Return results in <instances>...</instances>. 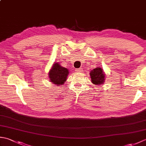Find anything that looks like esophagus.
Returning <instances> with one entry per match:
<instances>
[{"label":"esophagus","instance_id":"esophagus-1","mask_svg":"<svg viewBox=\"0 0 146 146\" xmlns=\"http://www.w3.org/2000/svg\"><path fill=\"white\" fill-rule=\"evenodd\" d=\"M75 71H76V72H77V73H81L82 71V68H78V69H76Z\"/></svg>","mask_w":146,"mask_h":146}]
</instances>
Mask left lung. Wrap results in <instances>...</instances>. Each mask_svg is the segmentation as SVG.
I'll list each match as a JSON object with an SVG mask.
<instances>
[{
    "label": "left lung",
    "mask_w": 146,
    "mask_h": 146,
    "mask_svg": "<svg viewBox=\"0 0 146 146\" xmlns=\"http://www.w3.org/2000/svg\"><path fill=\"white\" fill-rule=\"evenodd\" d=\"M90 76L92 83L96 85L104 84L105 81V75L104 71L102 68L99 66L92 70L90 72Z\"/></svg>",
    "instance_id": "8db88e82"
}]
</instances>
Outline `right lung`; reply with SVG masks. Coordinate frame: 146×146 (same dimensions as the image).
<instances>
[{
    "mask_svg": "<svg viewBox=\"0 0 146 146\" xmlns=\"http://www.w3.org/2000/svg\"><path fill=\"white\" fill-rule=\"evenodd\" d=\"M69 74L68 69L61 66L59 63H54L49 71L48 76L50 82L55 85H62L66 81Z\"/></svg>",
    "mask_w": 146,
    "mask_h": 146,
    "instance_id": "right-lung-1",
    "label": "right lung"
}]
</instances>
